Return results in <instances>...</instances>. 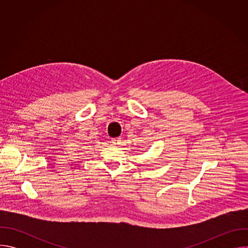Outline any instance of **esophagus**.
I'll return each instance as SVG.
<instances>
[{"instance_id": "1", "label": "esophagus", "mask_w": 248, "mask_h": 248, "mask_svg": "<svg viewBox=\"0 0 248 248\" xmlns=\"http://www.w3.org/2000/svg\"><path fill=\"white\" fill-rule=\"evenodd\" d=\"M112 144L113 145H115V146H119V145H121L122 144V140H121V138H118V137H116V138H113L112 139Z\"/></svg>"}]
</instances>
